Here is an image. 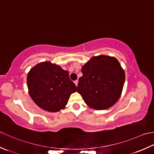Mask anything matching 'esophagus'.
<instances>
[{
  "instance_id": "1",
  "label": "esophagus",
  "mask_w": 154,
  "mask_h": 154,
  "mask_svg": "<svg viewBox=\"0 0 154 154\" xmlns=\"http://www.w3.org/2000/svg\"><path fill=\"white\" fill-rule=\"evenodd\" d=\"M74 84H76V86H78V80H75V81H74Z\"/></svg>"
}]
</instances>
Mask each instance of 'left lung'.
Wrapping results in <instances>:
<instances>
[{"label":"left lung","mask_w":154,"mask_h":154,"mask_svg":"<svg viewBox=\"0 0 154 154\" xmlns=\"http://www.w3.org/2000/svg\"><path fill=\"white\" fill-rule=\"evenodd\" d=\"M77 92L89 107L105 109L116 102L123 89L125 72L114 57H92L82 68Z\"/></svg>","instance_id":"1"}]
</instances>
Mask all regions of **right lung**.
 I'll use <instances>...</instances> for the list:
<instances>
[{
	"instance_id": "1",
	"label": "right lung",
	"mask_w": 154,
	"mask_h": 154,
	"mask_svg": "<svg viewBox=\"0 0 154 154\" xmlns=\"http://www.w3.org/2000/svg\"><path fill=\"white\" fill-rule=\"evenodd\" d=\"M27 86L33 101L51 112L63 109L71 94L77 91L68 72L50 62H41L31 69L27 76Z\"/></svg>"
}]
</instances>
